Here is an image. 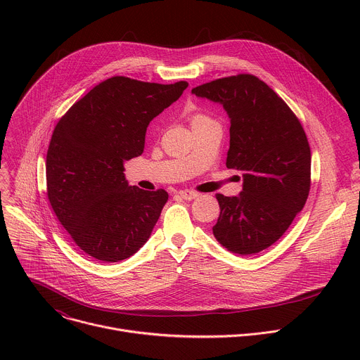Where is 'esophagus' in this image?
<instances>
[{"mask_svg": "<svg viewBox=\"0 0 360 360\" xmlns=\"http://www.w3.org/2000/svg\"><path fill=\"white\" fill-rule=\"evenodd\" d=\"M178 195H179L182 199H185V200H192V199H195V198H198V196H199V193H198V192L188 191V189L179 191V192H178Z\"/></svg>", "mask_w": 360, "mask_h": 360, "instance_id": "1", "label": "esophagus"}]
</instances>
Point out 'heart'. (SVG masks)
I'll list each match as a JSON object with an SVG mask.
<instances>
[{
	"label": "heart",
	"instance_id": "obj_1",
	"mask_svg": "<svg viewBox=\"0 0 360 360\" xmlns=\"http://www.w3.org/2000/svg\"><path fill=\"white\" fill-rule=\"evenodd\" d=\"M211 121H214V120H212L210 115L198 112V114L192 115V118H191V125H195V124H202V122H211Z\"/></svg>",
	"mask_w": 360,
	"mask_h": 360
}]
</instances>
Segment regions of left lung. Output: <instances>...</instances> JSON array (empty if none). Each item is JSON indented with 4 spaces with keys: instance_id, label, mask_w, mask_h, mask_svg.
<instances>
[{
    "instance_id": "left-lung-1",
    "label": "left lung",
    "mask_w": 360,
    "mask_h": 360,
    "mask_svg": "<svg viewBox=\"0 0 360 360\" xmlns=\"http://www.w3.org/2000/svg\"><path fill=\"white\" fill-rule=\"evenodd\" d=\"M218 102L231 120L226 168L242 171L236 196L217 195V240L236 255L275 243L304 207L311 189V148L286 102L264 81L239 74L192 89Z\"/></svg>"
}]
</instances>
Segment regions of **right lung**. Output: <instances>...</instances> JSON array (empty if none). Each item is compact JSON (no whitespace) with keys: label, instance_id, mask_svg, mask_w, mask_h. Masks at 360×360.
Masks as SVG:
<instances>
[{"label":"right lung","instance_id":"add662e5","mask_svg":"<svg viewBox=\"0 0 360 360\" xmlns=\"http://www.w3.org/2000/svg\"><path fill=\"white\" fill-rule=\"evenodd\" d=\"M186 86L112 77L58 121L46 152V193L61 225L92 258L120 262L149 239L168 192L131 186L124 162L141 155L149 122Z\"/></svg>","mask_w":360,"mask_h":360}]
</instances>
